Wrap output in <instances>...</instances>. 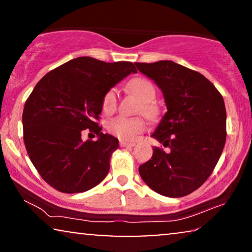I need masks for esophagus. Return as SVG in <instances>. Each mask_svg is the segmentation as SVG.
I'll return each mask as SVG.
<instances>
[{"instance_id":"1","label":"esophagus","mask_w":252,"mask_h":252,"mask_svg":"<svg viewBox=\"0 0 252 252\" xmlns=\"http://www.w3.org/2000/svg\"><path fill=\"white\" fill-rule=\"evenodd\" d=\"M120 147H123V148H132V147H134V143L125 142V141H120Z\"/></svg>"}]
</instances>
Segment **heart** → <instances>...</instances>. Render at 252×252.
<instances>
[{"instance_id": "obj_1", "label": "heart", "mask_w": 252, "mask_h": 252, "mask_svg": "<svg viewBox=\"0 0 252 252\" xmlns=\"http://www.w3.org/2000/svg\"><path fill=\"white\" fill-rule=\"evenodd\" d=\"M129 92L141 101L137 112L149 119H155L158 115L157 106L153 101L156 97V88L153 82L146 78H134L127 85ZM117 108V95L115 89H109L102 98V110L104 113H112ZM106 129L110 134L123 141H134L146 129V122L141 117L118 116L109 120Z\"/></svg>"}]
</instances>
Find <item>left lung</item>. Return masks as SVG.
<instances>
[{
  "mask_svg": "<svg viewBox=\"0 0 252 252\" xmlns=\"http://www.w3.org/2000/svg\"><path fill=\"white\" fill-rule=\"evenodd\" d=\"M163 92L167 112L153 134L165 148H154L139 167L158 194L182 197L201 187L215 170L226 142L225 102L204 75L172 61L135 63Z\"/></svg>",
  "mask_w": 252,
  "mask_h": 252,
  "instance_id": "left-lung-1",
  "label": "left lung"
}]
</instances>
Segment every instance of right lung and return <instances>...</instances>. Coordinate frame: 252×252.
<instances>
[{
	"instance_id": "add662e5",
	"label": "right lung",
	"mask_w": 252,
	"mask_h": 252,
	"mask_svg": "<svg viewBox=\"0 0 252 252\" xmlns=\"http://www.w3.org/2000/svg\"><path fill=\"white\" fill-rule=\"evenodd\" d=\"M132 72L130 62L78 57L48 72L26 99L24 143L34 167L56 190L84 192L106 177L119 143L98 126L102 98ZM85 129L99 140L82 141Z\"/></svg>"
}]
</instances>
